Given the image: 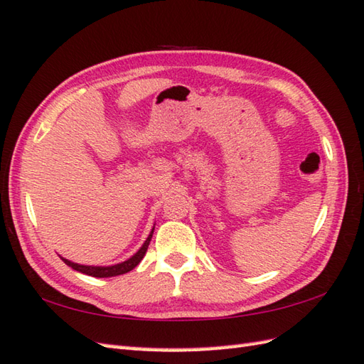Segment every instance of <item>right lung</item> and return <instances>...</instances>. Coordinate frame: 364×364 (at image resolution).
<instances>
[{
	"instance_id": "add662e5",
	"label": "right lung",
	"mask_w": 364,
	"mask_h": 364,
	"mask_svg": "<svg viewBox=\"0 0 364 364\" xmlns=\"http://www.w3.org/2000/svg\"><path fill=\"white\" fill-rule=\"evenodd\" d=\"M153 230H154V227L151 228L149 237L145 239V242L142 244L141 249H139V250L133 255V257L128 258L127 261L119 262V264H114V266H84V264H78V262H73V261H70V259H65V258H63V257H60V258H63V261L65 262L67 266H70L72 269L78 270V272L90 275V277L107 278V277H115V275L127 274V272H129V270H133V269L139 264V262L142 261V258L145 257L146 249H149L150 241H151Z\"/></svg>"
}]
</instances>
